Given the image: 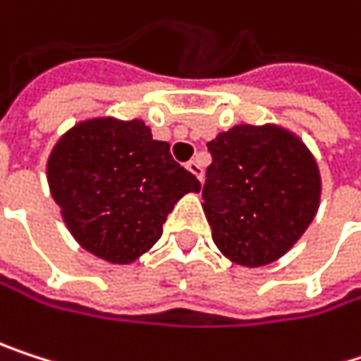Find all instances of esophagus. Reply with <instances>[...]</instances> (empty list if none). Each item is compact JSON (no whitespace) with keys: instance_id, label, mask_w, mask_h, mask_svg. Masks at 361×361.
I'll use <instances>...</instances> for the list:
<instances>
[{"instance_id":"obj_1","label":"esophagus","mask_w":361,"mask_h":361,"mask_svg":"<svg viewBox=\"0 0 361 361\" xmlns=\"http://www.w3.org/2000/svg\"><path fill=\"white\" fill-rule=\"evenodd\" d=\"M186 169H188L195 177L203 179V164H201V160H199V158H192V160L186 164Z\"/></svg>"}]
</instances>
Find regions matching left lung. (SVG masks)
<instances>
[{
    "label": "left lung",
    "mask_w": 361,
    "mask_h": 361,
    "mask_svg": "<svg viewBox=\"0 0 361 361\" xmlns=\"http://www.w3.org/2000/svg\"><path fill=\"white\" fill-rule=\"evenodd\" d=\"M203 212L218 250L245 269L286 256L319 209L322 173L286 126L235 124L207 143Z\"/></svg>",
    "instance_id": "1"
}]
</instances>
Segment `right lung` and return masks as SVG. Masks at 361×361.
<instances>
[{
  "label": "right lung",
  "mask_w": 361,
  "mask_h": 361,
  "mask_svg": "<svg viewBox=\"0 0 361 361\" xmlns=\"http://www.w3.org/2000/svg\"><path fill=\"white\" fill-rule=\"evenodd\" d=\"M46 177L71 237L111 264L149 252L175 203L201 190L139 118L75 122L50 149Z\"/></svg>",
  "instance_id": "obj_1"
}]
</instances>
